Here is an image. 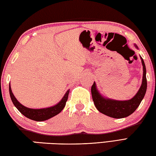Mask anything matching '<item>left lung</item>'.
<instances>
[{
  "instance_id": "obj_1",
  "label": "left lung",
  "mask_w": 156,
  "mask_h": 156,
  "mask_svg": "<svg viewBox=\"0 0 156 156\" xmlns=\"http://www.w3.org/2000/svg\"><path fill=\"white\" fill-rule=\"evenodd\" d=\"M135 47L138 48L136 45ZM140 59H141L143 69L142 84L138 92L133 98L128 101H116V100L105 98L100 94L96 88V83L94 82L91 88V92H92L94 103L100 112L108 117L119 119L128 117L136 111L145 96L147 90L146 68L145 62L141 56Z\"/></svg>"
}]
</instances>
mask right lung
<instances>
[{
  "label": "right lung",
  "instance_id": "add662e5",
  "mask_svg": "<svg viewBox=\"0 0 156 156\" xmlns=\"http://www.w3.org/2000/svg\"><path fill=\"white\" fill-rule=\"evenodd\" d=\"M9 94L11 99V101H12L14 106L17 108V110H18L20 113L23 115L25 117H28V119L34 120V121L37 122H42L51 118V117L56 115L60 113L61 111H62V109L66 105L67 99H68L69 90H67V92L63 96V98H62L61 101L58 102L57 105L52 106V107H50L37 108V109L24 107V106L22 105L20 102H19V101L16 99V97L14 96L12 91H11L10 83Z\"/></svg>",
  "mask_w": 156,
  "mask_h": 156
}]
</instances>
